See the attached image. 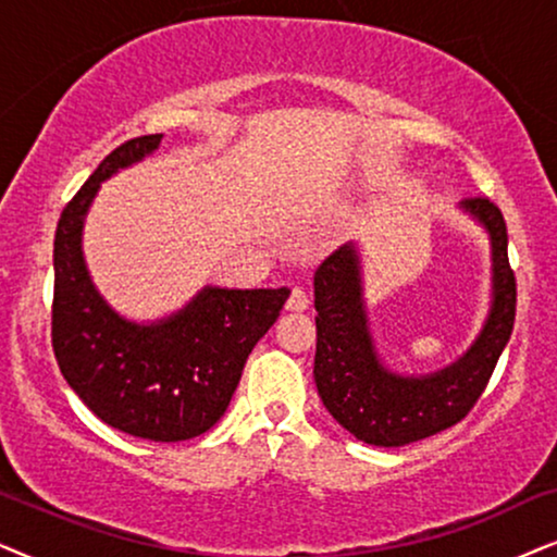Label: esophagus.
<instances>
[{
  "mask_svg": "<svg viewBox=\"0 0 557 557\" xmlns=\"http://www.w3.org/2000/svg\"><path fill=\"white\" fill-rule=\"evenodd\" d=\"M308 302H310L308 293L302 290V287H293L290 298H287V310H306Z\"/></svg>",
  "mask_w": 557,
  "mask_h": 557,
  "instance_id": "34e87169",
  "label": "esophagus"
}]
</instances>
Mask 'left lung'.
Segmentation results:
<instances>
[{"label":"left lung","instance_id":"left-lung-1","mask_svg":"<svg viewBox=\"0 0 557 557\" xmlns=\"http://www.w3.org/2000/svg\"><path fill=\"white\" fill-rule=\"evenodd\" d=\"M488 234L492 306L469 351L430 374H397L369 331L364 272L356 244L338 247L315 270V387L325 410L356 441L397 448L463 420L484 392L515 325L517 285L507 257V224L488 198L458 206Z\"/></svg>","mask_w":557,"mask_h":557}]
</instances>
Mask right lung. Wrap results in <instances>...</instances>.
<instances>
[{
    "instance_id": "1",
    "label": "right lung",
    "mask_w": 557,
    "mask_h": 557,
    "mask_svg": "<svg viewBox=\"0 0 557 557\" xmlns=\"http://www.w3.org/2000/svg\"><path fill=\"white\" fill-rule=\"evenodd\" d=\"M160 139L119 145L63 209L53 247V351L69 387L96 418L135 438L177 443L211 430L226 412L251 348L290 290L206 285L181 310L150 323L109 306L84 259L86 213L101 183L150 158Z\"/></svg>"
}]
</instances>
